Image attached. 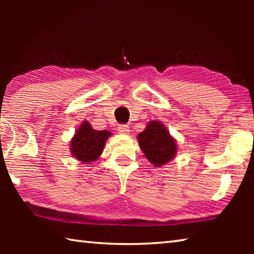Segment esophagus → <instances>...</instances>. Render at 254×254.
Instances as JSON below:
<instances>
[{
	"label": "esophagus",
	"mask_w": 254,
	"mask_h": 254,
	"mask_svg": "<svg viewBox=\"0 0 254 254\" xmlns=\"http://www.w3.org/2000/svg\"><path fill=\"white\" fill-rule=\"evenodd\" d=\"M118 130L120 133H124V134H127L128 132H130V127L127 124H120Z\"/></svg>",
	"instance_id": "esophagus-1"
}]
</instances>
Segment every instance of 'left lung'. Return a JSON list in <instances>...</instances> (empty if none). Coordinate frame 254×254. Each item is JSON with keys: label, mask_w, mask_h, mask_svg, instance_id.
<instances>
[{"label": "left lung", "mask_w": 254, "mask_h": 254, "mask_svg": "<svg viewBox=\"0 0 254 254\" xmlns=\"http://www.w3.org/2000/svg\"><path fill=\"white\" fill-rule=\"evenodd\" d=\"M137 140L144 156L157 167L170 161L177 152L176 141L165 126L158 121L150 122L145 130L137 135Z\"/></svg>", "instance_id": "obj_1"}]
</instances>
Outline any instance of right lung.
Wrapping results in <instances>:
<instances>
[{
    "label": "right lung",
    "instance_id": "obj_1",
    "mask_svg": "<svg viewBox=\"0 0 254 254\" xmlns=\"http://www.w3.org/2000/svg\"><path fill=\"white\" fill-rule=\"evenodd\" d=\"M110 135L111 132L94 130L91 124L85 121L77 130L71 141L70 149L72 156L84 163L93 162L101 156Z\"/></svg>",
    "mask_w": 254,
    "mask_h": 254
}]
</instances>
